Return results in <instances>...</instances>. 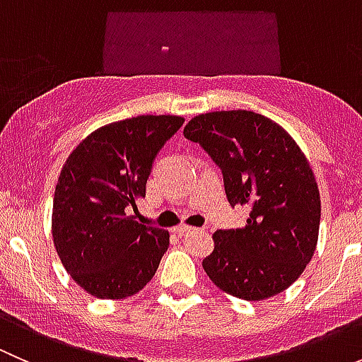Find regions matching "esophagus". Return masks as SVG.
Masks as SVG:
<instances>
[{
  "label": "esophagus",
  "instance_id": "esophagus-1",
  "mask_svg": "<svg viewBox=\"0 0 362 362\" xmlns=\"http://www.w3.org/2000/svg\"><path fill=\"white\" fill-rule=\"evenodd\" d=\"M194 231H198V229L189 228V226H185V224L177 226V228H175V233H177V235H180V236H184V235H191V233H194Z\"/></svg>",
  "mask_w": 362,
  "mask_h": 362
}]
</instances>
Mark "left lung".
Returning a JSON list of instances; mask_svg holds the SVG:
<instances>
[{
  "label": "left lung",
  "mask_w": 362,
  "mask_h": 362,
  "mask_svg": "<svg viewBox=\"0 0 362 362\" xmlns=\"http://www.w3.org/2000/svg\"><path fill=\"white\" fill-rule=\"evenodd\" d=\"M184 136L221 168L228 202L250 206L243 228L214 233V252L203 259L206 275L245 301L286 291L319 238L320 194L308 159L282 126L249 110L202 113Z\"/></svg>",
  "instance_id": "8db88e82"
}]
</instances>
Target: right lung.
Wrapping results in <instances>:
<instances>
[{
    "instance_id": "1",
    "label": "right lung",
    "mask_w": 362,
    "mask_h": 362,
    "mask_svg": "<svg viewBox=\"0 0 362 362\" xmlns=\"http://www.w3.org/2000/svg\"><path fill=\"white\" fill-rule=\"evenodd\" d=\"M184 117L138 115L107 124L76 145L54 192L52 236L64 269L87 294L124 299L144 289L170 233L127 211L145 198L152 163Z\"/></svg>"
}]
</instances>
